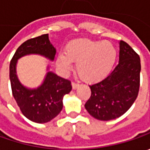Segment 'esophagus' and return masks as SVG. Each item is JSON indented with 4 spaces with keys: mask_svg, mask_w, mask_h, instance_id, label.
I'll use <instances>...</instances> for the list:
<instances>
[{
    "mask_svg": "<svg viewBox=\"0 0 150 150\" xmlns=\"http://www.w3.org/2000/svg\"><path fill=\"white\" fill-rule=\"evenodd\" d=\"M78 86H79V84L76 83H74V82H72V87L73 89H76L77 88H78Z\"/></svg>",
    "mask_w": 150,
    "mask_h": 150,
    "instance_id": "obj_1",
    "label": "esophagus"
}]
</instances>
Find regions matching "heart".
<instances>
[{
  "instance_id": "b5f03b06",
  "label": "heart",
  "mask_w": 150,
  "mask_h": 150,
  "mask_svg": "<svg viewBox=\"0 0 150 150\" xmlns=\"http://www.w3.org/2000/svg\"><path fill=\"white\" fill-rule=\"evenodd\" d=\"M64 54L57 57V64L62 72L72 69L76 63L78 76L86 82L98 81L109 73L116 60L117 52L109 42L78 39L67 44Z\"/></svg>"
}]
</instances>
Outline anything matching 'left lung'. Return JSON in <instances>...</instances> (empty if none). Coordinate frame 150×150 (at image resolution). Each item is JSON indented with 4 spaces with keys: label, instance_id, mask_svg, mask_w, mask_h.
<instances>
[{
    "label": "left lung",
    "instance_id": "1",
    "mask_svg": "<svg viewBox=\"0 0 150 150\" xmlns=\"http://www.w3.org/2000/svg\"><path fill=\"white\" fill-rule=\"evenodd\" d=\"M140 58L127 42H119V62L108 76L90 85L85 108L93 118L108 121L122 116L136 100L140 83Z\"/></svg>",
    "mask_w": 150,
    "mask_h": 150
}]
</instances>
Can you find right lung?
Masks as SVG:
<instances>
[{
  "mask_svg": "<svg viewBox=\"0 0 150 150\" xmlns=\"http://www.w3.org/2000/svg\"><path fill=\"white\" fill-rule=\"evenodd\" d=\"M28 54H39L54 60L56 48L51 44L48 34L31 38L16 51L10 62L11 91L22 114L32 122L44 124L59 114L62 109V98L72 90L71 82L48 72L43 83L38 88L30 89L21 83L16 76L17 60Z\"/></svg>",
  "mask_w": 150,
  "mask_h": 150,
  "instance_id": "right-lung-1",
  "label": "right lung"
}]
</instances>
